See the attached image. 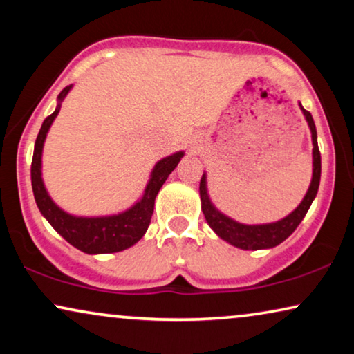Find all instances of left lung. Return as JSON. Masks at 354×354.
I'll list each match as a JSON object with an SVG mask.
<instances>
[{"instance_id": "8db88e82", "label": "left lung", "mask_w": 354, "mask_h": 354, "mask_svg": "<svg viewBox=\"0 0 354 354\" xmlns=\"http://www.w3.org/2000/svg\"><path fill=\"white\" fill-rule=\"evenodd\" d=\"M301 106V104H299ZM304 118L308 120L309 129H311V137H313V180L309 185V190L306 196L303 198V201L299 203V206L295 209L292 214L285 217V219L274 222V224H264V225H245L239 224V222L229 219V217L221 214L214 206L211 205L209 196L206 192V176L203 174L201 182H200V196H201V209L205 214L207 224L211 225V229L221 236L222 240L229 241L230 245L236 246L241 250H263V248H272L282 243L285 239H288L293 234L295 229L299 225V222L303 221V217L306 216V212L311 206V203L317 195L319 190V182H321V151L317 147V132L316 125H314L313 115L309 111L303 109Z\"/></svg>"}]
</instances>
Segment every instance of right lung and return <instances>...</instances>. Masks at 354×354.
Returning <instances> with one entry per match:
<instances>
[{"mask_svg":"<svg viewBox=\"0 0 354 354\" xmlns=\"http://www.w3.org/2000/svg\"><path fill=\"white\" fill-rule=\"evenodd\" d=\"M71 85L66 86L61 91L57 100L56 111L43 120V125L38 132L35 149H33V159H32V188L33 196H35L37 206L43 216L46 217L48 222L53 225L57 234L64 236V240L69 241L72 246L79 248L80 251L88 254H101V253H118L129 246L137 243L147 232L149 221H151L153 209H154V200L159 188L166 182L174 169L177 167L178 161L183 156V153H176L172 156H167L159 161L153 169L151 178H149L147 190L137 205L130 207L129 211L122 212L118 216L109 217H74L67 214L62 209H59L50 195L46 193V188L43 185L41 180V151H43V142H45L48 130L53 120L59 113L61 101L66 98L69 93Z\"/></svg>","mask_w":354,"mask_h":354,"instance_id":"right-lung-1","label":"right lung"}]
</instances>
